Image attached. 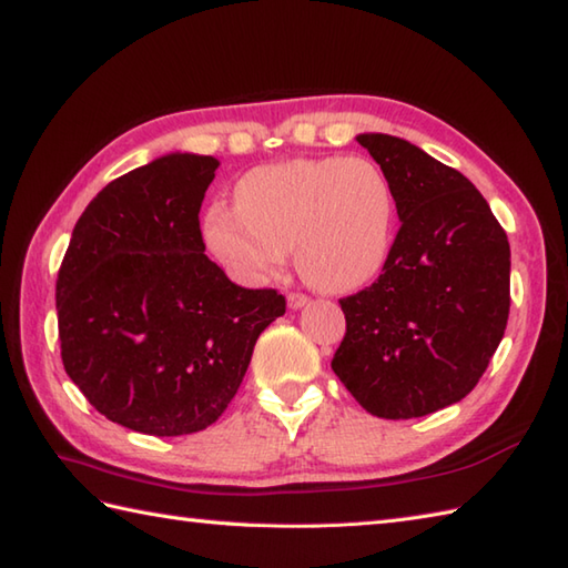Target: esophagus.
Instances as JSON below:
<instances>
[{"instance_id": "1", "label": "esophagus", "mask_w": 568, "mask_h": 568, "mask_svg": "<svg viewBox=\"0 0 568 568\" xmlns=\"http://www.w3.org/2000/svg\"><path fill=\"white\" fill-rule=\"evenodd\" d=\"M307 303H310V297L305 293H291V295H287V307H291V310H300V307H305Z\"/></svg>"}]
</instances>
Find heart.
<instances>
[{"instance_id":"1","label":"heart","mask_w":568,"mask_h":568,"mask_svg":"<svg viewBox=\"0 0 568 568\" xmlns=\"http://www.w3.org/2000/svg\"><path fill=\"white\" fill-rule=\"evenodd\" d=\"M236 207L214 202L204 241L236 281L297 268L324 293H352L376 277L393 248L395 192L368 159H295L258 165L236 183Z\"/></svg>"}]
</instances>
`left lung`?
Segmentation results:
<instances>
[{
    "label": "left lung",
    "mask_w": 568,
    "mask_h": 568,
    "mask_svg": "<svg viewBox=\"0 0 568 568\" xmlns=\"http://www.w3.org/2000/svg\"><path fill=\"white\" fill-rule=\"evenodd\" d=\"M400 216L376 283L342 297L332 368L383 419L425 417L476 388L510 315V244L488 202L415 143L361 134Z\"/></svg>",
    "instance_id": "left-lung-1"
}]
</instances>
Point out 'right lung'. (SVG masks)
<instances>
[{"label": "right lung", "instance_id": "1", "mask_svg": "<svg viewBox=\"0 0 568 568\" xmlns=\"http://www.w3.org/2000/svg\"><path fill=\"white\" fill-rule=\"evenodd\" d=\"M220 161L171 153L112 180L72 229L55 281L60 356L90 405L153 437L207 429L285 297L204 256L200 207Z\"/></svg>", "mask_w": 568, "mask_h": 568}]
</instances>
